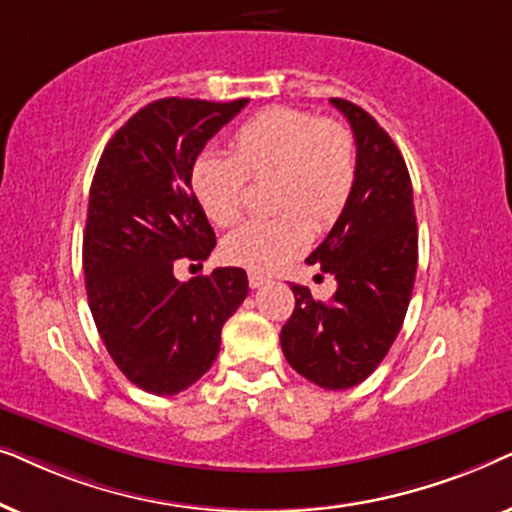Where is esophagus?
I'll return each instance as SVG.
<instances>
[{"label":"esophagus","mask_w":512,"mask_h":512,"mask_svg":"<svg viewBox=\"0 0 512 512\" xmlns=\"http://www.w3.org/2000/svg\"><path fill=\"white\" fill-rule=\"evenodd\" d=\"M268 282L263 275H258V272H249V286L251 289H261V286Z\"/></svg>","instance_id":"obj_1"}]
</instances>
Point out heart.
<instances>
[{"mask_svg": "<svg viewBox=\"0 0 512 512\" xmlns=\"http://www.w3.org/2000/svg\"><path fill=\"white\" fill-rule=\"evenodd\" d=\"M233 156L205 151L191 186L207 219L228 228L240 219L247 179L272 177V219L242 223L221 244L228 263L270 272L310 244L312 228L340 219L356 184V146L345 125L310 111L270 107L247 118L230 139Z\"/></svg>", "mask_w": 512, "mask_h": 512, "instance_id": "heart-1", "label": "heart"}]
</instances>
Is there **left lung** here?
Listing matches in <instances>:
<instances>
[{"label":"left lung","mask_w":512,"mask_h":512,"mask_svg":"<svg viewBox=\"0 0 512 512\" xmlns=\"http://www.w3.org/2000/svg\"><path fill=\"white\" fill-rule=\"evenodd\" d=\"M356 142V184L326 240L307 256L338 282L331 300L291 284L296 307L279 342L321 389H349L380 366L401 331L417 272V219L405 160L368 111L331 97Z\"/></svg>","instance_id":"obj_1"}]
</instances>
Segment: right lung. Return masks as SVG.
Returning <instances> with one entry per match:
<instances>
[{"label":"right lung","mask_w":512,"mask_h":512,"mask_svg":"<svg viewBox=\"0 0 512 512\" xmlns=\"http://www.w3.org/2000/svg\"><path fill=\"white\" fill-rule=\"evenodd\" d=\"M247 102L146 104L97 163L83 233L88 305L111 359L149 394H179L212 368L221 328L249 293L242 268L174 277L179 258L200 263L216 247L191 167Z\"/></svg>","instance_id":"right-lung-1"}]
</instances>
